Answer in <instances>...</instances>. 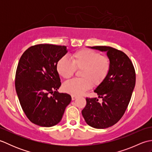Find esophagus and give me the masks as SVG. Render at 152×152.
<instances>
[{
	"mask_svg": "<svg viewBox=\"0 0 152 152\" xmlns=\"http://www.w3.org/2000/svg\"><path fill=\"white\" fill-rule=\"evenodd\" d=\"M71 97H72V101H74V100H75L77 98V96H75V95H72V96H71Z\"/></svg>",
	"mask_w": 152,
	"mask_h": 152,
	"instance_id": "34e87169",
	"label": "esophagus"
}]
</instances>
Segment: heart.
<instances>
[{
  "instance_id": "obj_1",
  "label": "heart",
  "mask_w": 152,
  "mask_h": 152,
  "mask_svg": "<svg viewBox=\"0 0 152 152\" xmlns=\"http://www.w3.org/2000/svg\"><path fill=\"white\" fill-rule=\"evenodd\" d=\"M70 61L65 56L58 61L56 69L59 76L69 79L80 70L81 78H74L64 83L63 89L72 95H80L92 86H98L104 81L111 68V61L108 56H101L97 51L83 49L74 52Z\"/></svg>"
}]
</instances>
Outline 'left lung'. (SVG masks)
<instances>
[{
    "label": "left lung",
    "mask_w": 152,
    "mask_h": 152,
    "mask_svg": "<svg viewBox=\"0 0 152 152\" xmlns=\"http://www.w3.org/2000/svg\"><path fill=\"white\" fill-rule=\"evenodd\" d=\"M92 49L106 51L111 68L105 80L94 91L99 98H86L82 114L92 127L105 129L115 124L127 108L136 82L133 63L123 51L110 46H93Z\"/></svg>",
    "instance_id": "obj_1"
}]
</instances>
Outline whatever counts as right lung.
Returning <instances> with one entry per match:
<instances>
[{
    "label": "right lung",
    "mask_w": 152,
    "mask_h": 152,
    "mask_svg": "<svg viewBox=\"0 0 152 152\" xmlns=\"http://www.w3.org/2000/svg\"><path fill=\"white\" fill-rule=\"evenodd\" d=\"M67 53L66 47L40 44L23 53L15 73V86L19 102L29 120L41 127L59 123L71 96L59 93L61 85L56 65Z\"/></svg>",
    "instance_id": "1"
}]
</instances>
